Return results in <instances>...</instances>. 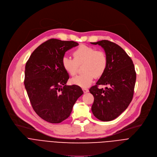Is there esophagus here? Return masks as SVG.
Listing matches in <instances>:
<instances>
[{"mask_svg":"<svg viewBox=\"0 0 157 157\" xmlns=\"http://www.w3.org/2000/svg\"><path fill=\"white\" fill-rule=\"evenodd\" d=\"M83 91L84 93H87L89 92V89L87 88H83Z\"/></svg>","mask_w":157,"mask_h":157,"instance_id":"34e87169","label":"esophagus"}]
</instances>
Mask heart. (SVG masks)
<instances>
[{
	"instance_id": "obj_1",
	"label": "heart",
	"mask_w": 157,
	"mask_h": 157,
	"mask_svg": "<svg viewBox=\"0 0 157 157\" xmlns=\"http://www.w3.org/2000/svg\"><path fill=\"white\" fill-rule=\"evenodd\" d=\"M74 59L63 56L62 59L63 68L68 74L74 76L77 74L78 65L82 66L83 73L71 79L74 85L89 87L94 77H101L105 73L108 65V59L105 52L96 50L94 48L87 45H80L72 53Z\"/></svg>"
}]
</instances>
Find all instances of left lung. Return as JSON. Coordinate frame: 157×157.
<instances>
[{
	"label": "left lung",
	"mask_w": 157,
	"mask_h": 157,
	"mask_svg": "<svg viewBox=\"0 0 157 157\" xmlns=\"http://www.w3.org/2000/svg\"><path fill=\"white\" fill-rule=\"evenodd\" d=\"M92 44H99L105 51L108 65L105 73L92 86L90 92L94 98L92 112L102 121H109L123 113L132 99L136 74L132 59L123 48L108 40ZM99 85H107L105 90Z\"/></svg>",
	"instance_id": "8db88e82"
}]
</instances>
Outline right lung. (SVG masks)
Returning <instances> with one entry per match:
<instances>
[{"label":"right lung","mask_w":157,"mask_h":157,"mask_svg":"<svg viewBox=\"0 0 157 157\" xmlns=\"http://www.w3.org/2000/svg\"><path fill=\"white\" fill-rule=\"evenodd\" d=\"M78 45L73 41L50 39L40 44L26 62L25 86L30 102L47 122L59 123L67 119L83 94L78 86L66 85L69 75L62 65L65 52Z\"/></svg>","instance_id":"right-lung-1"}]
</instances>
